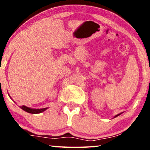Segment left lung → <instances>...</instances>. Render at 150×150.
Here are the masks:
<instances>
[{
	"instance_id": "left-lung-1",
	"label": "left lung",
	"mask_w": 150,
	"mask_h": 150,
	"mask_svg": "<svg viewBox=\"0 0 150 150\" xmlns=\"http://www.w3.org/2000/svg\"><path fill=\"white\" fill-rule=\"evenodd\" d=\"M121 113H119V114H118V115H116V116H115V118H116V117H117L118 116H119V115L121 114Z\"/></svg>"
}]
</instances>
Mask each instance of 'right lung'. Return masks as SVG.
<instances>
[{
    "mask_svg": "<svg viewBox=\"0 0 150 150\" xmlns=\"http://www.w3.org/2000/svg\"><path fill=\"white\" fill-rule=\"evenodd\" d=\"M20 108H22V110L25 111L27 113H42L43 111H44L45 110L47 109V108H39V109H34V108H31L27 107L26 106H20Z\"/></svg>",
    "mask_w": 150,
    "mask_h": 150,
    "instance_id": "obj_1",
    "label": "right lung"
}]
</instances>
